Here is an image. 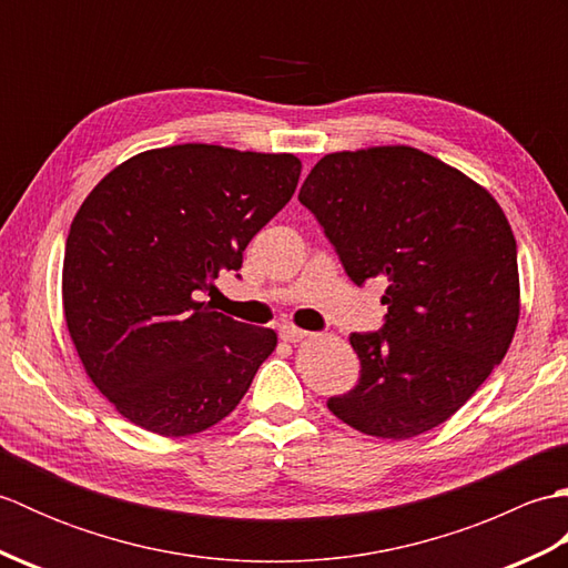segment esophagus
Returning a JSON list of instances; mask_svg holds the SVG:
<instances>
[{"instance_id":"esophagus-1","label":"esophagus","mask_w":568,"mask_h":568,"mask_svg":"<svg viewBox=\"0 0 568 568\" xmlns=\"http://www.w3.org/2000/svg\"><path fill=\"white\" fill-rule=\"evenodd\" d=\"M307 336H310V332L297 329V327H293V324H283V327H281V339H283V342L295 344V342L307 339Z\"/></svg>"}]
</instances>
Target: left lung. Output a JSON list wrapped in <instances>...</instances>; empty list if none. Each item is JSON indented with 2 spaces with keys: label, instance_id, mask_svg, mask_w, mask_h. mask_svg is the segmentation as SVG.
Segmentation results:
<instances>
[{
  "label": "left lung",
  "instance_id": "1",
  "mask_svg": "<svg viewBox=\"0 0 568 568\" xmlns=\"http://www.w3.org/2000/svg\"><path fill=\"white\" fill-rule=\"evenodd\" d=\"M297 200L356 285L388 283L378 332L348 336L361 361L332 413L371 437L439 427L508 354L520 317L517 244L490 192L429 153H329Z\"/></svg>",
  "mask_w": 568,
  "mask_h": 568
}]
</instances>
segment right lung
<instances>
[{"label": "right lung", "mask_w": 568, "mask_h": 568, "mask_svg": "<svg viewBox=\"0 0 568 568\" xmlns=\"http://www.w3.org/2000/svg\"><path fill=\"white\" fill-rule=\"evenodd\" d=\"M300 171L293 153L183 143L134 155L82 202L63 258L68 332L92 383L134 425L187 437L246 395L277 336L202 295L241 268Z\"/></svg>", "instance_id": "1"}]
</instances>
